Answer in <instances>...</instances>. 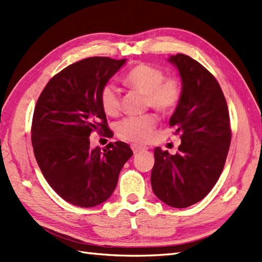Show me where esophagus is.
Returning a JSON list of instances; mask_svg holds the SVG:
<instances>
[{
    "label": "esophagus",
    "instance_id": "1",
    "mask_svg": "<svg viewBox=\"0 0 262 262\" xmlns=\"http://www.w3.org/2000/svg\"><path fill=\"white\" fill-rule=\"evenodd\" d=\"M132 149L133 152H134L135 154L140 153V152H143V151H146L147 147L146 146H142V145H138V144H132Z\"/></svg>",
    "mask_w": 262,
    "mask_h": 262
}]
</instances>
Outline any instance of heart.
<instances>
[{
    "label": "heart",
    "mask_w": 262,
    "mask_h": 262,
    "mask_svg": "<svg viewBox=\"0 0 262 262\" xmlns=\"http://www.w3.org/2000/svg\"><path fill=\"white\" fill-rule=\"evenodd\" d=\"M124 83L134 90L144 93L145 105L160 114L172 113L182 99L183 86L178 76H165L164 71L148 63H138L127 72ZM101 108L108 116H116L121 109L120 90L113 83L103 85L99 94ZM158 125L154 114L130 116L117 125V134L128 142L145 143L152 137Z\"/></svg>",
    "instance_id": "obj_1"
}]
</instances>
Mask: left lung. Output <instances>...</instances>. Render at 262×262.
<instances>
[{
	"label": "left lung",
	"instance_id": "obj_1",
	"mask_svg": "<svg viewBox=\"0 0 262 262\" xmlns=\"http://www.w3.org/2000/svg\"><path fill=\"white\" fill-rule=\"evenodd\" d=\"M182 80V99L170 118L179 134L178 152L155 147L153 192L174 208H186L207 196L224 169L232 130L229 108L219 82L185 54L169 58Z\"/></svg>",
	"mask_w": 262,
	"mask_h": 262
}]
</instances>
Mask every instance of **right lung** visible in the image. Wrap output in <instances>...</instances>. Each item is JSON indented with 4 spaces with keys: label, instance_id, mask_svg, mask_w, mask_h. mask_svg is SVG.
Here are the masks:
<instances>
[{
    "label": "right lung",
    "instance_id": "1",
    "mask_svg": "<svg viewBox=\"0 0 262 262\" xmlns=\"http://www.w3.org/2000/svg\"><path fill=\"white\" fill-rule=\"evenodd\" d=\"M126 59L89 57L54 75L38 98L31 124L37 163L55 191L79 207L105 202L122 166L133 155L128 144L90 147L91 133L113 137L99 94Z\"/></svg>",
    "mask_w": 262,
    "mask_h": 262
}]
</instances>
